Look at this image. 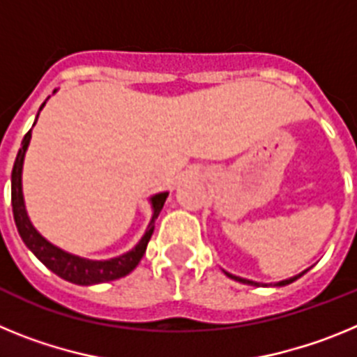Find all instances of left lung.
<instances>
[{
  "mask_svg": "<svg viewBox=\"0 0 357 357\" xmlns=\"http://www.w3.org/2000/svg\"><path fill=\"white\" fill-rule=\"evenodd\" d=\"M307 272V270H304V272L302 273H298V275H295V277H291V279H286V280H280V282H275V284L273 286H286V284H291L293 280H296V279H301L302 275H304V273ZM225 275L227 277H230V279H234V280H238V282H243V284H250V286H259V282H254V280H248V279H243V277H236V275H232V273H229V272H225Z\"/></svg>",
  "mask_w": 357,
  "mask_h": 357,
  "instance_id": "8db88e82",
  "label": "left lung"
}]
</instances>
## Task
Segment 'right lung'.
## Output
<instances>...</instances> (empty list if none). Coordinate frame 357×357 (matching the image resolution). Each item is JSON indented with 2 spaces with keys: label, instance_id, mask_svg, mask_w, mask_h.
Here are the masks:
<instances>
[{
  "label": "right lung",
  "instance_id": "right-lung-1",
  "mask_svg": "<svg viewBox=\"0 0 357 357\" xmlns=\"http://www.w3.org/2000/svg\"><path fill=\"white\" fill-rule=\"evenodd\" d=\"M44 105H46V102L40 105L39 112L43 110ZM37 118H39V114H37ZM36 123H33V125H36ZM30 139L31 130H28L26 135L23 137L21 148H19L17 151V157H15L14 168H12V213H14L15 227H17V232L19 236H21V239L24 241V245L36 254V257L44 264V266L50 268L53 273H56V275L62 277L64 280H69L73 284H100V282H109V280H116L119 279V277L128 275V273L139 264V261L143 259V255L148 247V241H150L151 234H153V229H155V220L157 216H159L160 209H162L164 202L168 198V193L153 195V197L150 198L153 214H151V220L150 223H148L146 232H144V236L141 238V241L137 243L132 250H128L127 254L107 261H91L84 259V257H78V255H73L69 254V252H64L62 248L52 245L48 239H44L43 236L37 232L36 227L31 225L30 218H28L26 207H24L21 175H23V160L28 144H30Z\"/></svg>",
  "mask_w": 357,
  "mask_h": 357
}]
</instances>
